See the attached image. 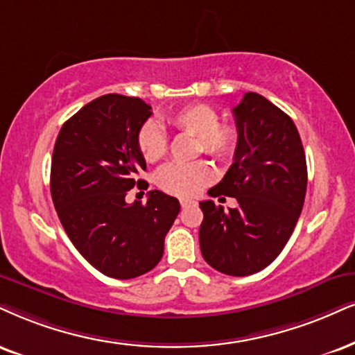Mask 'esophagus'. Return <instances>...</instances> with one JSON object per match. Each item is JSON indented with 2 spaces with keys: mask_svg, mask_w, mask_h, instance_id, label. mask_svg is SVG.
Instances as JSON below:
<instances>
[{
  "mask_svg": "<svg viewBox=\"0 0 355 355\" xmlns=\"http://www.w3.org/2000/svg\"><path fill=\"white\" fill-rule=\"evenodd\" d=\"M192 204H196V202H194V200H191V199H182L181 200L182 207H189V205H192Z\"/></svg>",
  "mask_w": 355,
  "mask_h": 355,
  "instance_id": "obj_1",
  "label": "esophagus"
}]
</instances>
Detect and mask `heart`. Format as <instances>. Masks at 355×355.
Returning a JSON list of instances; mask_svg holds the SVG:
<instances>
[{"mask_svg": "<svg viewBox=\"0 0 355 355\" xmlns=\"http://www.w3.org/2000/svg\"><path fill=\"white\" fill-rule=\"evenodd\" d=\"M169 123L181 133L199 138L200 150L205 155L227 159L239 144V130L235 125H220L212 107L202 103L189 105L169 116ZM138 148L150 163L159 161L168 150V138L156 121H146L138 131ZM214 179L211 166L202 161L191 164H166L156 173V184L161 191L176 198H196Z\"/></svg>", "mask_w": 355, "mask_h": 355, "instance_id": "obj_1", "label": "heart"}]
</instances>
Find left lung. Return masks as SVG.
I'll return each instance as SVG.
<instances>
[{
  "label": "left lung",
  "mask_w": 355,
  "mask_h": 355,
  "mask_svg": "<svg viewBox=\"0 0 355 355\" xmlns=\"http://www.w3.org/2000/svg\"><path fill=\"white\" fill-rule=\"evenodd\" d=\"M234 116L240 135L234 163L209 196H229L239 205L225 211L202 200L199 242L212 268L247 277L268 266L290 240L303 211L308 169L298 128L277 105L247 92Z\"/></svg>",
  "instance_id": "obj_1"
}]
</instances>
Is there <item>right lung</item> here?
<instances>
[{"label": "right lung", "mask_w": 355, "mask_h": 355, "mask_svg": "<svg viewBox=\"0 0 355 355\" xmlns=\"http://www.w3.org/2000/svg\"><path fill=\"white\" fill-rule=\"evenodd\" d=\"M151 116L141 98L108 94L69 118L55 139L51 194L73 247L92 266L116 279L137 278L159 263L164 237L178 217L179 200L148 192L146 204H128L146 161L138 131Z\"/></svg>", "instance_id": "right-lung-1"}]
</instances>
